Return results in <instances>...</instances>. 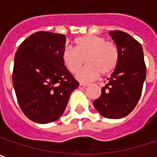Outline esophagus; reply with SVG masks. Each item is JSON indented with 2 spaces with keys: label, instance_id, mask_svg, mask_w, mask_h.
I'll return each mask as SVG.
<instances>
[{
  "label": "esophagus",
  "instance_id": "esophagus-1",
  "mask_svg": "<svg viewBox=\"0 0 157 157\" xmlns=\"http://www.w3.org/2000/svg\"><path fill=\"white\" fill-rule=\"evenodd\" d=\"M86 86H87V85H86V84H83V83H80V84H79V88H80V89H83V88H85Z\"/></svg>",
  "mask_w": 157,
  "mask_h": 157
}]
</instances>
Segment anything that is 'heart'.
Wrapping results in <instances>:
<instances>
[{
	"instance_id": "heart-1",
	"label": "heart",
	"mask_w": 157,
	"mask_h": 157,
	"mask_svg": "<svg viewBox=\"0 0 157 157\" xmlns=\"http://www.w3.org/2000/svg\"><path fill=\"white\" fill-rule=\"evenodd\" d=\"M74 43L75 49L71 47L64 49L62 60L70 73L76 74L86 59L88 65L77 75L80 82H90L100 74L106 75L115 69L119 61V51L115 43L92 34L78 37Z\"/></svg>"
}]
</instances>
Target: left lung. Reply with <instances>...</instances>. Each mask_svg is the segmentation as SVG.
I'll return each instance as SVG.
<instances>
[{
  "mask_svg": "<svg viewBox=\"0 0 157 157\" xmlns=\"http://www.w3.org/2000/svg\"><path fill=\"white\" fill-rule=\"evenodd\" d=\"M109 34L119 51V61L93 106L106 118L120 119L129 115L137 105L147 70L140 42L122 31H110Z\"/></svg>",
  "mask_w": 157,
  "mask_h": 157,
  "instance_id": "1",
  "label": "left lung"
}]
</instances>
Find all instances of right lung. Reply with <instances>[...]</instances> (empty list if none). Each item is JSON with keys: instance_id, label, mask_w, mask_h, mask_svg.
<instances>
[{"instance_id": "right-lung-1", "label": "right lung", "mask_w": 157, "mask_h": 157, "mask_svg": "<svg viewBox=\"0 0 157 157\" xmlns=\"http://www.w3.org/2000/svg\"><path fill=\"white\" fill-rule=\"evenodd\" d=\"M66 41L64 34L36 32L15 54L12 83L20 108L33 122L58 120L79 86L62 60Z\"/></svg>"}]
</instances>
